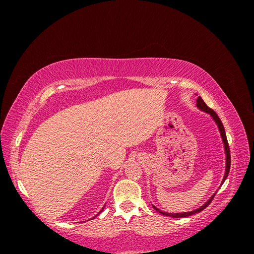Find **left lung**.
Instances as JSON below:
<instances>
[{
  "instance_id": "obj_1",
  "label": "left lung",
  "mask_w": 254,
  "mask_h": 254,
  "mask_svg": "<svg viewBox=\"0 0 254 254\" xmlns=\"http://www.w3.org/2000/svg\"><path fill=\"white\" fill-rule=\"evenodd\" d=\"M196 102H197V107H198L199 109H201V110H203V111H205V112H207V113H210V114L212 115V118L214 119V121L216 122V124L218 125L219 131H220V134H221V137H222V141H224L225 150H226V155H227V157H226V158H227L226 173H225L224 179H222V182H221V183H224V182H225V180L227 179L228 175H229V172H230V166H231V155H230V148H229V144H228V140H227V135H226V132H225L224 125H222V123H221L220 119L218 118V115L216 114V112H215L214 110H212V109L210 108V107H207V105L202 101V98H201L200 96H199V97L196 99ZM214 196H215V194H214V195L209 199V200H207V201H206V202H205L201 207H199V209H197V210H195V211L188 212V213H177V214L165 213V212H162V211H160L159 209H157V207H156L155 205H152V206H153V209H156V211H158L160 214L165 215V216H171V217H174V218H182V217L190 216V215H194V214H196V213H200L202 210H204L205 207L212 202Z\"/></svg>"
}]
</instances>
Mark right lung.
<instances>
[{
	"label": "right lung",
	"mask_w": 254,
	"mask_h": 254,
	"mask_svg": "<svg viewBox=\"0 0 254 254\" xmlns=\"http://www.w3.org/2000/svg\"><path fill=\"white\" fill-rule=\"evenodd\" d=\"M102 211H103V210H102ZM102 211H101V212H102ZM101 212H99V213H101ZM93 218H94V217H93Z\"/></svg>",
	"instance_id": "right-lung-1"
}]
</instances>
